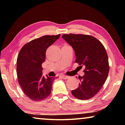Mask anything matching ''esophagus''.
I'll return each instance as SVG.
<instances>
[{"label": "esophagus", "instance_id": "esophagus-1", "mask_svg": "<svg viewBox=\"0 0 125 125\" xmlns=\"http://www.w3.org/2000/svg\"><path fill=\"white\" fill-rule=\"evenodd\" d=\"M62 78L64 79H68L70 78V77H68V76H66V75H62Z\"/></svg>", "mask_w": 125, "mask_h": 125}]
</instances>
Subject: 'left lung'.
Returning <instances> with one entry per match:
<instances>
[{"instance_id": "obj_1", "label": "left lung", "mask_w": 125, "mask_h": 125, "mask_svg": "<svg viewBox=\"0 0 125 125\" xmlns=\"http://www.w3.org/2000/svg\"><path fill=\"white\" fill-rule=\"evenodd\" d=\"M62 37L73 47L75 63L85 67L84 75L79 77V86L72 94L80 100L92 98L103 87L109 74L108 56L104 46L90 35L69 33Z\"/></svg>"}]
</instances>
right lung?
Wrapping results in <instances>:
<instances>
[{
	"instance_id": "1",
	"label": "right lung",
	"mask_w": 125,
	"mask_h": 125,
	"mask_svg": "<svg viewBox=\"0 0 125 125\" xmlns=\"http://www.w3.org/2000/svg\"><path fill=\"white\" fill-rule=\"evenodd\" d=\"M61 35H45L25 44L17 58L16 72L19 83L26 95L34 101L47 98L51 93L54 78L42 75V63L46 52Z\"/></svg>"
}]
</instances>
